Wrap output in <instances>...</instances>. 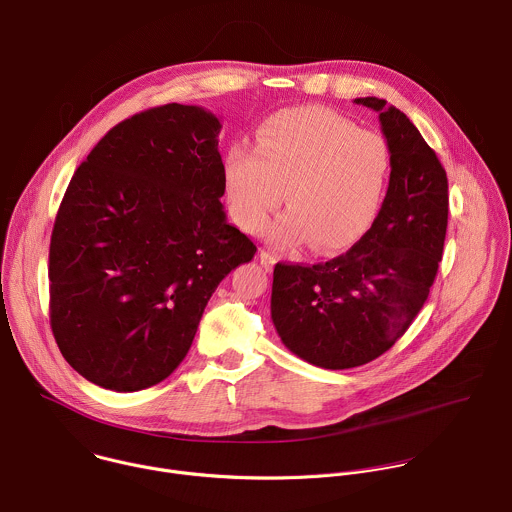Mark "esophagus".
Listing matches in <instances>:
<instances>
[{"instance_id": "esophagus-1", "label": "esophagus", "mask_w": 512, "mask_h": 512, "mask_svg": "<svg viewBox=\"0 0 512 512\" xmlns=\"http://www.w3.org/2000/svg\"><path fill=\"white\" fill-rule=\"evenodd\" d=\"M259 261H261V265L269 271V269L275 265V255L269 253V251H261V253H259Z\"/></svg>"}]
</instances>
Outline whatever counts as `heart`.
Instances as JSON below:
<instances>
[{
  "label": "heart",
  "mask_w": 512,
  "mask_h": 512,
  "mask_svg": "<svg viewBox=\"0 0 512 512\" xmlns=\"http://www.w3.org/2000/svg\"><path fill=\"white\" fill-rule=\"evenodd\" d=\"M389 173L385 139L323 107L273 113L257 129V149L235 143L223 161L229 211L239 227L261 229L285 187L289 209L267 235L283 245L309 239L315 251L345 249L365 235Z\"/></svg>",
  "instance_id": "obj_1"
}]
</instances>
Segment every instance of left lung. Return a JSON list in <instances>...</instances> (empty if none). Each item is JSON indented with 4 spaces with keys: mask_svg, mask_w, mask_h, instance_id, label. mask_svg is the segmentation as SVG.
I'll use <instances>...</instances> for the list:
<instances>
[{
    "mask_svg": "<svg viewBox=\"0 0 512 512\" xmlns=\"http://www.w3.org/2000/svg\"><path fill=\"white\" fill-rule=\"evenodd\" d=\"M391 153L385 201L347 253L319 265L277 263L271 319L283 345L321 369H351L389 351L423 309L443 257L449 181L411 119L379 97Z\"/></svg>",
    "mask_w": 512,
    "mask_h": 512,
    "instance_id": "1",
    "label": "left lung"
}]
</instances>
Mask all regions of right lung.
<instances>
[{"label": "right lung", "mask_w": 512, "mask_h": 512, "mask_svg": "<svg viewBox=\"0 0 512 512\" xmlns=\"http://www.w3.org/2000/svg\"><path fill=\"white\" fill-rule=\"evenodd\" d=\"M221 121L197 105L137 113L91 149L49 245V317L65 361L133 393L185 359L217 285L257 251L227 223Z\"/></svg>", "instance_id": "add662e5"}]
</instances>
